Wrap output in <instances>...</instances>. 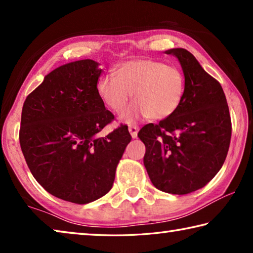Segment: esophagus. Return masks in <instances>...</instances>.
<instances>
[{"instance_id":"1","label":"esophagus","mask_w":253,"mask_h":253,"mask_svg":"<svg viewBox=\"0 0 253 253\" xmlns=\"http://www.w3.org/2000/svg\"><path fill=\"white\" fill-rule=\"evenodd\" d=\"M128 130H129L132 138H136L137 134H138L139 128H138V126H136V125H131V126H129V128H128Z\"/></svg>"}]
</instances>
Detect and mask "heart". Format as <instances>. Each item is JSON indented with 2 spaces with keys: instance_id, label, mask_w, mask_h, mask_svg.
<instances>
[{
  "instance_id": "1",
  "label": "heart",
  "mask_w": 253,
  "mask_h": 253,
  "mask_svg": "<svg viewBox=\"0 0 253 253\" xmlns=\"http://www.w3.org/2000/svg\"><path fill=\"white\" fill-rule=\"evenodd\" d=\"M97 92L115 113H122L131 98L136 100L123 115L126 122L139 117L164 119L181 106L185 93V77L175 65L154 59H136L122 63L116 77L105 75L98 80Z\"/></svg>"
}]
</instances>
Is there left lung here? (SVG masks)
Wrapping results in <instances>:
<instances>
[{
	"mask_svg": "<svg viewBox=\"0 0 253 253\" xmlns=\"http://www.w3.org/2000/svg\"><path fill=\"white\" fill-rule=\"evenodd\" d=\"M185 77L181 106L158 124L138 132L146 153L144 165L153 185L170 194H188L207 185L228 155L231 132L229 106L221 84L191 52L170 49Z\"/></svg>",
	"mask_w": 253,
	"mask_h": 253,
	"instance_id": "obj_1",
	"label": "left lung"
}]
</instances>
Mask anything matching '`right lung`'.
Instances as JSON below:
<instances>
[{
  "label": "right lung",
  "instance_id": "obj_1",
  "mask_svg": "<svg viewBox=\"0 0 253 253\" xmlns=\"http://www.w3.org/2000/svg\"><path fill=\"white\" fill-rule=\"evenodd\" d=\"M98 66L85 59L51 71L27 97L21 116L20 145L33 177L77 204L108 193L131 140L127 125L97 136L115 118L98 96Z\"/></svg>",
  "mask_w": 253,
  "mask_h": 253
}]
</instances>
